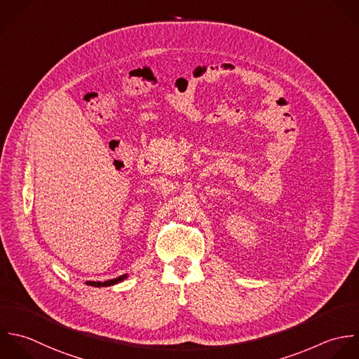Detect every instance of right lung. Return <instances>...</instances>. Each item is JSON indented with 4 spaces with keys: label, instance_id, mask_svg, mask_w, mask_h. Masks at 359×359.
<instances>
[{
    "label": "right lung",
    "instance_id": "right-lung-1",
    "mask_svg": "<svg viewBox=\"0 0 359 359\" xmlns=\"http://www.w3.org/2000/svg\"><path fill=\"white\" fill-rule=\"evenodd\" d=\"M126 278H127V274L120 276V277L113 278V280H109V281H103V283H100V281H86V285H90V287H110V285L121 283Z\"/></svg>",
    "mask_w": 359,
    "mask_h": 359
}]
</instances>
